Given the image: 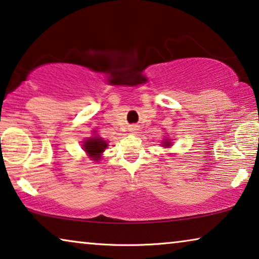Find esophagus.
I'll list each match as a JSON object with an SVG mask.
<instances>
[{
  "instance_id": "esophagus-1",
  "label": "esophagus",
  "mask_w": 259,
  "mask_h": 259,
  "mask_svg": "<svg viewBox=\"0 0 259 259\" xmlns=\"http://www.w3.org/2000/svg\"><path fill=\"white\" fill-rule=\"evenodd\" d=\"M135 130H136V129H135V128H133V130H131V131H134V133H135Z\"/></svg>"
}]
</instances>
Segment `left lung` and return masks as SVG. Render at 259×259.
<instances>
[{"mask_svg": "<svg viewBox=\"0 0 259 259\" xmlns=\"http://www.w3.org/2000/svg\"><path fill=\"white\" fill-rule=\"evenodd\" d=\"M163 144H164V147H170V142L169 141H164V142H163Z\"/></svg>", "mask_w": 259, "mask_h": 259, "instance_id": "8db88e82", "label": "left lung"}]
</instances>
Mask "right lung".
Returning a JSON list of instances; mask_svg holds the SVG:
<instances>
[{"mask_svg":"<svg viewBox=\"0 0 259 259\" xmlns=\"http://www.w3.org/2000/svg\"><path fill=\"white\" fill-rule=\"evenodd\" d=\"M107 142L102 140V138L93 137L84 142L83 149H84L87 154H88L94 161H98V159L101 158V154L104 151V149L107 148Z\"/></svg>","mask_w":259,"mask_h":259,"instance_id":"right-lung-1","label":"right lung"}]
</instances>
